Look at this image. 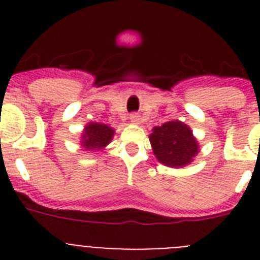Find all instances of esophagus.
<instances>
[{"label": "esophagus", "mask_w": 260, "mask_h": 260, "mask_svg": "<svg viewBox=\"0 0 260 260\" xmlns=\"http://www.w3.org/2000/svg\"><path fill=\"white\" fill-rule=\"evenodd\" d=\"M129 120L131 122H134V124H139V121H140V116H139L138 113H131Z\"/></svg>", "instance_id": "obj_1"}]
</instances>
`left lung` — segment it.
Segmentation results:
<instances>
[{"label": "left lung", "mask_w": 260, "mask_h": 260, "mask_svg": "<svg viewBox=\"0 0 260 260\" xmlns=\"http://www.w3.org/2000/svg\"><path fill=\"white\" fill-rule=\"evenodd\" d=\"M150 142L156 159L169 167L186 166L198 152L191 129L178 120L155 126Z\"/></svg>", "instance_id": "1"}]
</instances>
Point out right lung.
Wrapping results in <instances>:
<instances>
[{"instance_id": "add662e5", "label": "right lung", "mask_w": 260, "mask_h": 260, "mask_svg": "<svg viewBox=\"0 0 260 260\" xmlns=\"http://www.w3.org/2000/svg\"><path fill=\"white\" fill-rule=\"evenodd\" d=\"M114 131L109 125L98 124V122H90L85 128L82 136V147L85 150L94 151L104 148L106 144H109L113 138Z\"/></svg>"}]
</instances>
